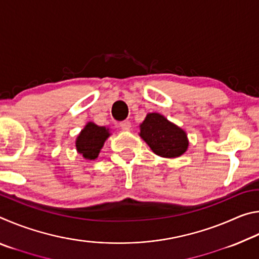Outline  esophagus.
I'll return each instance as SVG.
<instances>
[{
	"label": "esophagus",
	"instance_id": "34e87169",
	"mask_svg": "<svg viewBox=\"0 0 259 259\" xmlns=\"http://www.w3.org/2000/svg\"><path fill=\"white\" fill-rule=\"evenodd\" d=\"M120 126H121V129H122V130H124V131H126V130H130V128H131V123H130V121H128V120H124V121L120 122Z\"/></svg>",
	"mask_w": 259,
	"mask_h": 259
}]
</instances>
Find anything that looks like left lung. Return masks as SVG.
I'll list each match as a JSON object with an SVG mask.
<instances>
[{
  "label": "left lung",
  "instance_id": "8db88e82",
  "mask_svg": "<svg viewBox=\"0 0 259 259\" xmlns=\"http://www.w3.org/2000/svg\"><path fill=\"white\" fill-rule=\"evenodd\" d=\"M140 137L156 155L162 157L181 156L188 146L185 131L157 113L147 114L140 124Z\"/></svg>",
  "mask_w": 259,
  "mask_h": 259
}]
</instances>
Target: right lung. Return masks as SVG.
I'll return each mask as SVG.
<instances>
[{
  "instance_id": "add662e5",
  "label": "right lung",
  "mask_w": 259,
  "mask_h": 259,
  "mask_svg": "<svg viewBox=\"0 0 259 259\" xmlns=\"http://www.w3.org/2000/svg\"><path fill=\"white\" fill-rule=\"evenodd\" d=\"M108 136V129L105 126H98L89 122L76 139L77 152L88 160L96 159Z\"/></svg>"
}]
</instances>
